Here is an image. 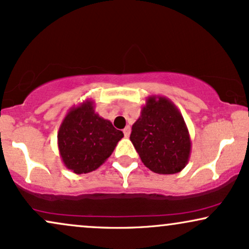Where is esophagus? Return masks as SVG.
<instances>
[{
  "label": "esophagus",
  "instance_id": "34e87169",
  "mask_svg": "<svg viewBox=\"0 0 249 249\" xmlns=\"http://www.w3.org/2000/svg\"><path fill=\"white\" fill-rule=\"evenodd\" d=\"M130 131H131L130 127H129V125H127V127H125L124 129V136H125V137H129Z\"/></svg>",
  "mask_w": 249,
  "mask_h": 249
}]
</instances>
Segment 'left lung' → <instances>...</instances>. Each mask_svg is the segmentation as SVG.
Here are the masks:
<instances>
[{
    "label": "left lung",
    "mask_w": 249,
    "mask_h": 249,
    "mask_svg": "<svg viewBox=\"0 0 249 249\" xmlns=\"http://www.w3.org/2000/svg\"><path fill=\"white\" fill-rule=\"evenodd\" d=\"M130 141L143 164L155 173H179L188 164L192 150L188 128L166 97H148L131 128Z\"/></svg>",
    "instance_id": "obj_1"
}]
</instances>
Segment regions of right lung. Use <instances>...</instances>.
Wrapping results in <instances>:
<instances>
[{
  "label": "right lung",
  "mask_w": 249,
  "mask_h": 249,
  "mask_svg": "<svg viewBox=\"0 0 249 249\" xmlns=\"http://www.w3.org/2000/svg\"><path fill=\"white\" fill-rule=\"evenodd\" d=\"M122 137L124 133L99 116L93 100L88 99L71 107L64 116L57 133V145L64 166L83 174L100 167Z\"/></svg>",
  "instance_id": "obj_1"
}]
</instances>
